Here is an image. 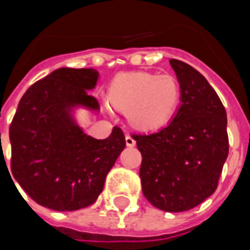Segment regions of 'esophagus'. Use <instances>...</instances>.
Segmentation results:
<instances>
[{
    "mask_svg": "<svg viewBox=\"0 0 250 250\" xmlns=\"http://www.w3.org/2000/svg\"><path fill=\"white\" fill-rule=\"evenodd\" d=\"M125 142H126V146L128 147H133L135 145H136V140L133 139L130 135H126V138H125Z\"/></svg>",
    "mask_w": 250,
    "mask_h": 250,
    "instance_id": "obj_1",
    "label": "esophagus"
}]
</instances>
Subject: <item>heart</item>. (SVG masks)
<instances>
[{"label":"heart","instance_id":"heart-1","mask_svg":"<svg viewBox=\"0 0 250 250\" xmlns=\"http://www.w3.org/2000/svg\"><path fill=\"white\" fill-rule=\"evenodd\" d=\"M181 97V86L172 75L136 72L115 78L108 99L118 110L128 112L129 122L139 129L164 126L171 120Z\"/></svg>","mask_w":250,"mask_h":250}]
</instances>
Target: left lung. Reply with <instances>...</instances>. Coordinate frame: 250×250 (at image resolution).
Returning <instances> with one entry per match:
<instances>
[{
	"label": "left lung",
	"mask_w": 250,
	"mask_h": 250,
	"mask_svg": "<svg viewBox=\"0 0 250 250\" xmlns=\"http://www.w3.org/2000/svg\"><path fill=\"white\" fill-rule=\"evenodd\" d=\"M181 86L175 117L156 133L133 135L142 153L145 197L160 210L187 211L214 193L228 156L227 112L216 90L190 65L169 60Z\"/></svg>",
	"instance_id": "obj_1"
}]
</instances>
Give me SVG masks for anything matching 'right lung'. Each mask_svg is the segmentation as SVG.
<instances>
[{"mask_svg":"<svg viewBox=\"0 0 250 250\" xmlns=\"http://www.w3.org/2000/svg\"><path fill=\"white\" fill-rule=\"evenodd\" d=\"M97 79L91 68L54 71L26 90L9 126L12 175L36 203L51 210L93 205L125 149L118 126L107 139H94L73 118L76 107L100 110L89 94Z\"/></svg>","mask_w":250,"mask_h":250,"instance_id":"1","label":"right lung"}]
</instances>
